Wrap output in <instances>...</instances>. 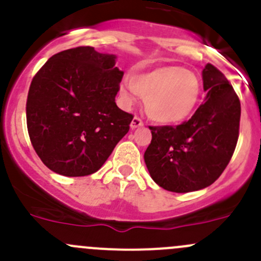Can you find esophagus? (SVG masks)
I'll use <instances>...</instances> for the list:
<instances>
[{
	"mask_svg": "<svg viewBox=\"0 0 261 261\" xmlns=\"http://www.w3.org/2000/svg\"><path fill=\"white\" fill-rule=\"evenodd\" d=\"M143 126H144V122L139 117H134L130 123V127L133 128V130H135V128H139V127H143Z\"/></svg>",
	"mask_w": 261,
	"mask_h": 261,
	"instance_id": "obj_1",
	"label": "esophagus"
}]
</instances>
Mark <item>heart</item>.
Returning <instances> with one entry per match:
<instances>
[{
  "label": "heart",
  "mask_w": 261,
  "mask_h": 261,
  "mask_svg": "<svg viewBox=\"0 0 261 261\" xmlns=\"http://www.w3.org/2000/svg\"><path fill=\"white\" fill-rule=\"evenodd\" d=\"M120 92L126 103L143 97L147 116L155 122L170 125L186 120L196 109L201 83L193 72L178 65H163L125 80Z\"/></svg>",
  "instance_id": "heart-1"
}]
</instances>
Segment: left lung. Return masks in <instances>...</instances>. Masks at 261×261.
Segmentation results:
<instances>
[{"instance_id": "1", "label": "left lung", "mask_w": 261, "mask_h": 261, "mask_svg": "<svg viewBox=\"0 0 261 261\" xmlns=\"http://www.w3.org/2000/svg\"><path fill=\"white\" fill-rule=\"evenodd\" d=\"M204 103L178 126H150L144 160L152 180L167 191L203 189L222 174L239 139L241 106L225 75L212 64L202 70Z\"/></svg>"}]
</instances>
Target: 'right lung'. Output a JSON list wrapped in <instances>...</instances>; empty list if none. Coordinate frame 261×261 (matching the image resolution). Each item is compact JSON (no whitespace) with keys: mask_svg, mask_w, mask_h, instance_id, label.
I'll return each instance as SVG.
<instances>
[{"mask_svg":"<svg viewBox=\"0 0 261 261\" xmlns=\"http://www.w3.org/2000/svg\"><path fill=\"white\" fill-rule=\"evenodd\" d=\"M116 55L78 46L53 55L31 82L26 122L41 162L64 177H84L105 164L134 116L115 97L123 72Z\"/></svg>","mask_w":261,"mask_h":261,"instance_id":"obj_1","label":"right lung"}]
</instances>
